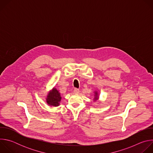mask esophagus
I'll return each mask as SVG.
<instances>
[{"instance_id":"esophagus-1","label":"esophagus","mask_w":153,"mask_h":153,"mask_svg":"<svg viewBox=\"0 0 153 153\" xmlns=\"http://www.w3.org/2000/svg\"><path fill=\"white\" fill-rule=\"evenodd\" d=\"M74 93L75 94H78V93H79V90L78 88H75V89L74 90Z\"/></svg>"}]
</instances>
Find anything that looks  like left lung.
Returning <instances> with one entry per match:
<instances>
[{
	"label": "left lung",
	"mask_w": 153,
	"mask_h": 153,
	"mask_svg": "<svg viewBox=\"0 0 153 153\" xmlns=\"http://www.w3.org/2000/svg\"><path fill=\"white\" fill-rule=\"evenodd\" d=\"M96 96L97 95V93H96ZM96 99H97V97H95V100H96Z\"/></svg>",
	"instance_id": "obj_1"
}]
</instances>
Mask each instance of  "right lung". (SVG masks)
<instances>
[{"label": "right lung", "instance_id": "add662e5", "mask_svg": "<svg viewBox=\"0 0 153 153\" xmlns=\"http://www.w3.org/2000/svg\"><path fill=\"white\" fill-rule=\"evenodd\" d=\"M60 100L61 97L60 93L56 88H53L52 91H51L47 96V102L48 105L56 106L59 105Z\"/></svg>", "mask_w": 153, "mask_h": 153}]
</instances>
